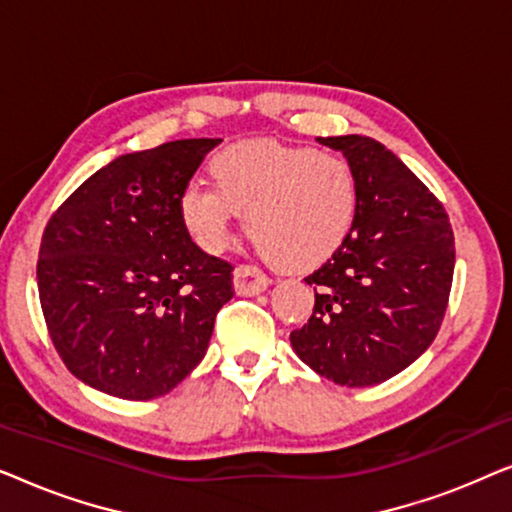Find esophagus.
Masks as SVG:
<instances>
[{
	"instance_id": "1",
	"label": "esophagus",
	"mask_w": 512,
	"mask_h": 512,
	"mask_svg": "<svg viewBox=\"0 0 512 512\" xmlns=\"http://www.w3.org/2000/svg\"><path fill=\"white\" fill-rule=\"evenodd\" d=\"M233 284L240 296H254V293L268 289L270 277L256 265H237L233 272Z\"/></svg>"
}]
</instances>
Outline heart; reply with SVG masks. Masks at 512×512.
<instances>
[{"instance_id":"obj_1","label":"heart","mask_w":512,"mask_h":512,"mask_svg":"<svg viewBox=\"0 0 512 512\" xmlns=\"http://www.w3.org/2000/svg\"><path fill=\"white\" fill-rule=\"evenodd\" d=\"M214 184L191 181L179 193V216L193 242L221 251L244 214L261 254L284 270L324 263L352 233L359 181L340 153L277 142H242L209 163Z\"/></svg>"}]
</instances>
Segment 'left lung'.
<instances>
[{"label": "left lung", "mask_w": 512, "mask_h": 512, "mask_svg": "<svg viewBox=\"0 0 512 512\" xmlns=\"http://www.w3.org/2000/svg\"><path fill=\"white\" fill-rule=\"evenodd\" d=\"M359 181V212L342 247L305 277L314 310L293 352L342 387H373L426 352L443 324L454 233L440 200L370 137H319Z\"/></svg>", "instance_id": "1"}]
</instances>
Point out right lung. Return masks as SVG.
<instances>
[{
	"label": "right lung",
	"mask_w": 512,
	"mask_h": 512,
	"mask_svg": "<svg viewBox=\"0 0 512 512\" xmlns=\"http://www.w3.org/2000/svg\"><path fill=\"white\" fill-rule=\"evenodd\" d=\"M221 139L118 156L55 209L37 284L67 370L125 401L172 391L198 366L233 298V265L191 240L179 193Z\"/></svg>",
	"instance_id": "obj_1"
}]
</instances>
